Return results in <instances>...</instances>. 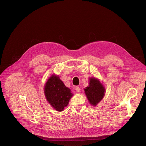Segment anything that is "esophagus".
<instances>
[{"mask_svg":"<svg viewBox=\"0 0 146 146\" xmlns=\"http://www.w3.org/2000/svg\"><path fill=\"white\" fill-rule=\"evenodd\" d=\"M75 91H76L77 92H81V89H80V88L79 87L76 86V87L75 88Z\"/></svg>","mask_w":146,"mask_h":146,"instance_id":"esophagus-1","label":"esophagus"}]
</instances>
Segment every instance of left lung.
I'll use <instances>...</instances> for the list:
<instances>
[{
	"instance_id": "1",
	"label": "left lung",
	"mask_w": 146,
	"mask_h": 146,
	"mask_svg": "<svg viewBox=\"0 0 146 146\" xmlns=\"http://www.w3.org/2000/svg\"><path fill=\"white\" fill-rule=\"evenodd\" d=\"M89 80V85L84 89L85 94L89 103L95 106L104 98L106 92L105 88L96 78L91 77Z\"/></svg>"
}]
</instances>
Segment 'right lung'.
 <instances>
[{
    "mask_svg": "<svg viewBox=\"0 0 146 146\" xmlns=\"http://www.w3.org/2000/svg\"><path fill=\"white\" fill-rule=\"evenodd\" d=\"M44 95L48 102L57 111H63L68 106L73 94L70 88L65 86L58 75L52 74L44 88Z\"/></svg>",
    "mask_w": 146,
    "mask_h": 146,
    "instance_id": "right-lung-1",
    "label": "right lung"
}]
</instances>
